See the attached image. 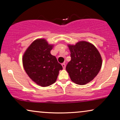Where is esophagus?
<instances>
[{
  "label": "esophagus",
  "instance_id": "34e87169",
  "mask_svg": "<svg viewBox=\"0 0 120 120\" xmlns=\"http://www.w3.org/2000/svg\"><path fill=\"white\" fill-rule=\"evenodd\" d=\"M62 67H63V69H65V66H66V65H65V63H62Z\"/></svg>",
  "mask_w": 120,
  "mask_h": 120
}]
</instances>
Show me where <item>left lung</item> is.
Instances as JSON below:
<instances>
[{"instance_id": "left-lung-1", "label": "left lung", "mask_w": 120, "mask_h": 120, "mask_svg": "<svg viewBox=\"0 0 120 120\" xmlns=\"http://www.w3.org/2000/svg\"><path fill=\"white\" fill-rule=\"evenodd\" d=\"M71 60L66 70L73 82L86 84L94 79L101 70L102 59L97 49L92 44L80 41L75 45L68 44Z\"/></svg>"}]
</instances>
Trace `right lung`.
I'll use <instances>...</instances> for the list:
<instances>
[{"instance_id":"right-lung-1","label":"right lung","mask_w":120,"mask_h":120,"mask_svg":"<svg viewBox=\"0 0 120 120\" xmlns=\"http://www.w3.org/2000/svg\"><path fill=\"white\" fill-rule=\"evenodd\" d=\"M53 45L45 39L34 40L22 57L24 69L33 81L39 86L47 87L56 81L59 71L63 69L56 58L51 54Z\"/></svg>"}]
</instances>
